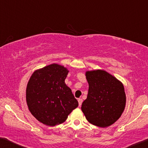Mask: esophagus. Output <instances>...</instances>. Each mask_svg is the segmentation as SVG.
Instances as JSON below:
<instances>
[{
    "label": "esophagus",
    "instance_id": "34e87169",
    "mask_svg": "<svg viewBox=\"0 0 148 148\" xmlns=\"http://www.w3.org/2000/svg\"><path fill=\"white\" fill-rule=\"evenodd\" d=\"M78 104H79V106H81L82 103V102H83L82 99H81V98H79L78 100Z\"/></svg>",
    "mask_w": 148,
    "mask_h": 148
}]
</instances>
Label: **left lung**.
<instances>
[{
  "instance_id": "8db88e82",
  "label": "left lung",
  "mask_w": 148,
  "mask_h": 148,
  "mask_svg": "<svg viewBox=\"0 0 148 148\" xmlns=\"http://www.w3.org/2000/svg\"><path fill=\"white\" fill-rule=\"evenodd\" d=\"M89 88L81 109L90 123L101 127L113 124L125 108V94L121 82L102 70L86 73Z\"/></svg>"
}]
</instances>
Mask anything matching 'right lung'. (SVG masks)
I'll return each mask as SVG.
<instances>
[{
	"instance_id": "obj_1",
	"label": "right lung",
	"mask_w": 148,
	"mask_h": 148,
	"mask_svg": "<svg viewBox=\"0 0 148 148\" xmlns=\"http://www.w3.org/2000/svg\"><path fill=\"white\" fill-rule=\"evenodd\" d=\"M68 71L52 64L36 70L26 88V102L31 114L44 124L54 126L65 122L78 102L64 82Z\"/></svg>"
}]
</instances>
